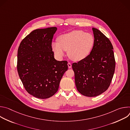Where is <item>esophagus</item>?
<instances>
[{
	"label": "esophagus",
	"mask_w": 130,
	"mask_h": 130,
	"mask_svg": "<svg viewBox=\"0 0 130 130\" xmlns=\"http://www.w3.org/2000/svg\"><path fill=\"white\" fill-rule=\"evenodd\" d=\"M67 65H68V68H71V63H68Z\"/></svg>",
	"instance_id": "34e87169"
}]
</instances>
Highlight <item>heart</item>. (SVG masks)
I'll list each match as a JSON object with an SVG mask.
<instances>
[{"label":"heart","instance_id":"b5f03b06","mask_svg":"<svg viewBox=\"0 0 130 130\" xmlns=\"http://www.w3.org/2000/svg\"><path fill=\"white\" fill-rule=\"evenodd\" d=\"M95 39L90 33L82 30H73L60 35L58 42L52 43L51 47L56 56L61 59L68 51L69 58L79 62L89 56L94 48Z\"/></svg>","mask_w":130,"mask_h":130}]
</instances>
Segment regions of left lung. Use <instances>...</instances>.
I'll list each match as a JSON object with an SVG mask.
<instances>
[{"label":"left lung","mask_w":130,"mask_h":130,"mask_svg":"<svg viewBox=\"0 0 130 130\" xmlns=\"http://www.w3.org/2000/svg\"><path fill=\"white\" fill-rule=\"evenodd\" d=\"M95 44L89 56L72 65L78 91L87 97H96L110 85L115 68L113 47L98 29L92 28Z\"/></svg>","instance_id":"obj_1"}]
</instances>
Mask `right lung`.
Segmentation results:
<instances>
[{
    "instance_id": "right-lung-1",
    "label": "right lung",
    "mask_w": 130,
    "mask_h": 130,
    "mask_svg": "<svg viewBox=\"0 0 130 130\" xmlns=\"http://www.w3.org/2000/svg\"><path fill=\"white\" fill-rule=\"evenodd\" d=\"M57 27L36 29L21 42L17 52V71L28 93L47 99L58 90L67 62L57 61L51 47Z\"/></svg>"
}]
</instances>
